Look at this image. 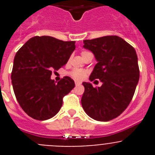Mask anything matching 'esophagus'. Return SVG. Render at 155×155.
<instances>
[{
    "mask_svg": "<svg viewBox=\"0 0 155 155\" xmlns=\"http://www.w3.org/2000/svg\"><path fill=\"white\" fill-rule=\"evenodd\" d=\"M81 84V83L80 81H75V84H76L77 86H78V85H80Z\"/></svg>",
    "mask_w": 155,
    "mask_h": 155,
    "instance_id": "34e87169",
    "label": "esophagus"
}]
</instances>
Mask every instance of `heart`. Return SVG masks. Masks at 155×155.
I'll use <instances>...</instances> for the list:
<instances>
[{"instance_id":"1","label":"heart","mask_w":155,"mask_h":155,"mask_svg":"<svg viewBox=\"0 0 155 155\" xmlns=\"http://www.w3.org/2000/svg\"><path fill=\"white\" fill-rule=\"evenodd\" d=\"M90 52L88 51H82L81 56H84L87 53H89ZM71 75L74 78L77 79V80H81V79L84 78V77L86 76V72L83 70L80 69H74L71 72Z\"/></svg>"}]
</instances>
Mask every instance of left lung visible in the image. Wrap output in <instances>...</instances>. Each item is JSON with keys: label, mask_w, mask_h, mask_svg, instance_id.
Listing matches in <instances>:
<instances>
[{"label": "left lung", "mask_w": 155, "mask_h": 155, "mask_svg": "<svg viewBox=\"0 0 155 155\" xmlns=\"http://www.w3.org/2000/svg\"><path fill=\"white\" fill-rule=\"evenodd\" d=\"M83 42V47L92 52L98 62L89 80L99 79L102 84L94 87L89 82L82 83V107L91 118L109 121L127 109L134 96L140 78L137 53L131 45L116 35Z\"/></svg>", "instance_id": "1"}]
</instances>
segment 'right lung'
<instances>
[{"mask_svg": "<svg viewBox=\"0 0 155 155\" xmlns=\"http://www.w3.org/2000/svg\"><path fill=\"white\" fill-rule=\"evenodd\" d=\"M75 50L74 41L51 36H35L16 53L12 83L18 102L27 115L46 120L58 113L63 98L74 87L73 79L64 77L56 83L50 77L68 63Z\"/></svg>", "mask_w": 155, "mask_h": 155, "instance_id": "obj_1", "label": "right lung"}]
</instances>
